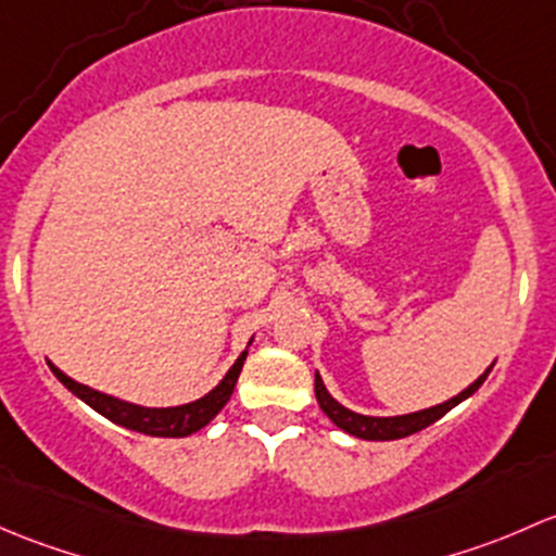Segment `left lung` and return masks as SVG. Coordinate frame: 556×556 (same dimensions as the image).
<instances>
[{"mask_svg": "<svg viewBox=\"0 0 556 556\" xmlns=\"http://www.w3.org/2000/svg\"><path fill=\"white\" fill-rule=\"evenodd\" d=\"M490 369H492V366H490ZM490 369L484 371V375L479 377L477 382H471V386H468L466 391L457 393L455 399H450V402L431 406V409L412 412V415L366 417V415H358V412L345 409V406L337 404L334 399L329 396V391H326L324 382H320L318 375H316V399H318L320 409L326 412V417H329V420L334 422L337 428H342V431H345V433H351V437L366 439V442H391V439H404V437H409V433L422 431V428H428V426H431V422H437L442 415H447L452 406L460 404L463 399H468V396H471V393L479 391V386H482V382L488 380Z\"/></svg>", "mask_w": 556, "mask_h": 556, "instance_id": "1", "label": "left lung"}]
</instances>
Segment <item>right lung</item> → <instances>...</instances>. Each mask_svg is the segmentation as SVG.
Masks as SVG:
<instances>
[{"label":"right lung","instance_id":"obj_1","mask_svg":"<svg viewBox=\"0 0 556 556\" xmlns=\"http://www.w3.org/2000/svg\"><path fill=\"white\" fill-rule=\"evenodd\" d=\"M245 353L249 351L240 353L238 362L232 364V369L227 371L225 380H222L214 391L205 393V396L198 399V402L181 404V406H165V409H150V406H139V404L123 402V399L106 396V393L93 391V388L79 386L77 380H72V377L64 375L59 366L50 364V369H53V375L64 382L74 396L83 399L85 404H90L96 412H101V415L109 417L112 422H117V426H125L130 428V431H139V433H150V437L179 439V437H190V433L200 431L203 426H208V422L219 415L222 406L230 402L232 391H236L238 375L240 369H243Z\"/></svg>","mask_w":556,"mask_h":556}]
</instances>
